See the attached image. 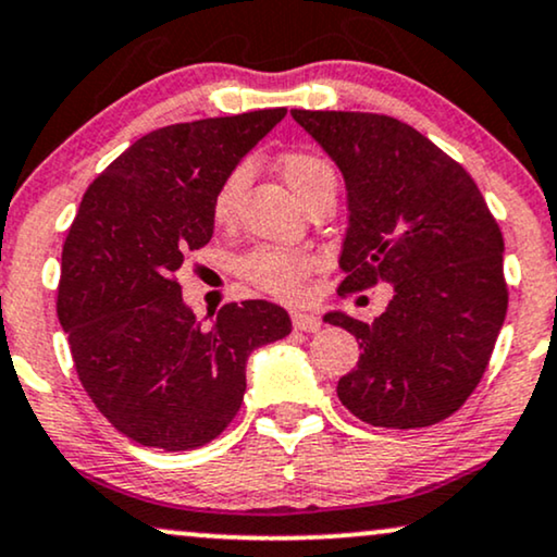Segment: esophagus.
<instances>
[{
	"label": "esophagus",
	"mask_w": 557,
	"mask_h": 557,
	"mask_svg": "<svg viewBox=\"0 0 557 557\" xmlns=\"http://www.w3.org/2000/svg\"><path fill=\"white\" fill-rule=\"evenodd\" d=\"M293 326L298 331H306V334H313V331L321 329V319L313 313H306V311H295L293 313Z\"/></svg>",
	"instance_id": "34e87169"
}]
</instances>
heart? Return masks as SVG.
<instances>
[{
    "instance_id": "b5f03b06",
    "label": "heart",
    "mask_w": 557,
    "mask_h": 557,
    "mask_svg": "<svg viewBox=\"0 0 557 557\" xmlns=\"http://www.w3.org/2000/svg\"><path fill=\"white\" fill-rule=\"evenodd\" d=\"M280 174L287 182V187L295 195L306 197L311 189H315L321 182L334 180V172L321 157L308 151H290L280 159ZM246 182H249V166L238 164L226 174V180L218 187L213 200V215L218 223L234 221L238 197H242ZM313 262L295 251L277 249V246H259L244 259V274L251 283L262 287V290L277 295V298H293L298 295L302 280L308 277Z\"/></svg>"
}]
</instances>
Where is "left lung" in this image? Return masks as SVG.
I'll return each mask as SVG.
<instances>
[{"mask_svg": "<svg viewBox=\"0 0 557 557\" xmlns=\"http://www.w3.org/2000/svg\"><path fill=\"white\" fill-rule=\"evenodd\" d=\"M290 115L347 187L339 290L377 280L393 287L372 323L323 315L362 347L357 370L336 385L339 400L372 426H432L475 391L504 326L498 223L466 169L411 125L375 112Z\"/></svg>", "mask_w": 557, "mask_h": 557, "instance_id": "obj_1", "label": "left lung"}]
</instances>
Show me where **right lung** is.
Listing matches in <instances>:
<instances>
[{
  "label": "right lung",
  "instance_id": "obj_1",
  "mask_svg": "<svg viewBox=\"0 0 557 557\" xmlns=\"http://www.w3.org/2000/svg\"><path fill=\"white\" fill-rule=\"evenodd\" d=\"M285 112L153 131L82 197L55 311L84 391L138 445L180 453L215 440L242 408L251 351L290 334V315L267 300L228 302L202 326L174 277L213 236L221 182Z\"/></svg>",
  "mask_w": 557,
  "mask_h": 557
}]
</instances>
